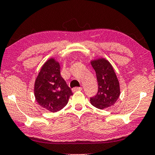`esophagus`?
<instances>
[{
	"instance_id": "esophagus-1",
	"label": "esophagus",
	"mask_w": 155,
	"mask_h": 155,
	"mask_svg": "<svg viewBox=\"0 0 155 155\" xmlns=\"http://www.w3.org/2000/svg\"><path fill=\"white\" fill-rule=\"evenodd\" d=\"M82 90V87H74V88H73V92H77V91H81V90Z\"/></svg>"
}]
</instances>
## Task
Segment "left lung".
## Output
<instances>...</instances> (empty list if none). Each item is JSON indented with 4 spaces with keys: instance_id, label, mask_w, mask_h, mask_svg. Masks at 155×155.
Instances as JSON below:
<instances>
[{
    "instance_id": "obj_1",
    "label": "left lung",
    "mask_w": 155,
    "mask_h": 155,
    "mask_svg": "<svg viewBox=\"0 0 155 155\" xmlns=\"http://www.w3.org/2000/svg\"><path fill=\"white\" fill-rule=\"evenodd\" d=\"M95 70L98 82V91L96 95L90 97L94 107L102 110L113 105L120 95V84L111 64L104 58L91 62Z\"/></svg>"
}]
</instances>
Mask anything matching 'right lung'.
<instances>
[{
    "instance_id": "add662e5",
    "label": "right lung",
    "mask_w": 155,
    "mask_h": 155,
    "mask_svg": "<svg viewBox=\"0 0 155 155\" xmlns=\"http://www.w3.org/2000/svg\"><path fill=\"white\" fill-rule=\"evenodd\" d=\"M35 97L42 107L55 112L68 104L73 95L65 80L60 75V66L54 58L46 61L35 80Z\"/></svg>"
}]
</instances>
